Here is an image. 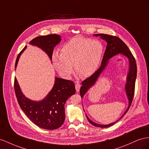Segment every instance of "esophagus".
Returning <instances> with one entry per match:
<instances>
[{
	"label": "esophagus",
	"mask_w": 149,
	"mask_h": 149,
	"mask_svg": "<svg viewBox=\"0 0 149 149\" xmlns=\"http://www.w3.org/2000/svg\"><path fill=\"white\" fill-rule=\"evenodd\" d=\"M75 89H76V91L79 92L80 91V84L79 82H76L75 84Z\"/></svg>",
	"instance_id": "obj_1"
}]
</instances>
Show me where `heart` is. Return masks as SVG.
Returning <instances> with one entry per match:
<instances>
[{
  "instance_id": "b5f03b06",
  "label": "heart",
  "mask_w": 149,
  "mask_h": 149,
  "mask_svg": "<svg viewBox=\"0 0 149 149\" xmlns=\"http://www.w3.org/2000/svg\"><path fill=\"white\" fill-rule=\"evenodd\" d=\"M104 46L99 40L87 38H72L62 46L61 54L52 57L55 69L62 77L69 79L74 70L82 77H88L95 72L101 61Z\"/></svg>"
}]
</instances>
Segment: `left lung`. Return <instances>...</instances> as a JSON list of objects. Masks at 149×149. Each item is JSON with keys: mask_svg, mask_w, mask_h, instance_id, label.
Instances as JSON below:
<instances>
[{"mask_svg": "<svg viewBox=\"0 0 149 149\" xmlns=\"http://www.w3.org/2000/svg\"><path fill=\"white\" fill-rule=\"evenodd\" d=\"M94 36H100L101 39L105 40L107 42V47H106L104 57L102 61V63L100 67L99 68V69L95 72L91 76L84 80L82 82V86L80 87V94L82 99L84 95L87 92L88 90L91 87H92L96 82V81L99 77L100 75L102 74V72L104 71L105 68L107 66L109 62V60L112 57L116 56L117 54H121L124 55L125 57L128 58L129 61V70L128 74L127 76V81L125 84V92L127 96V98L129 100V106L128 108L126 110V111L123 114V116L116 122L111 123V124L108 125H101L96 124L95 122L92 121L86 115V117L88 122L93 125L98 127H101V128H105V127H109L112 126L114 124H116L118 120H120L121 118L125 116V114L128 111L129 109L132 102L134 95V91H135V84L136 77H137V64H136L135 59L133 56L132 54L131 53L130 50L128 48V47L123 42L120 38H118L116 36H113L107 34H104V33H99V34H95Z\"/></svg>", "mask_w": 149, "mask_h": 149, "instance_id": "left-lung-1", "label": "left lung"}]
</instances>
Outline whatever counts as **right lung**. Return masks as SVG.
I'll list each match as a JSON object with an SVG mask.
<instances>
[{
    "label": "right lung",
    "mask_w": 149,
    "mask_h": 149,
    "mask_svg": "<svg viewBox=\"0 0 149 149\" xmlns=\"http://www.w3.org/2000/svg\"><path fill=\"white\" fill-rule=\"evenodd\" d=\"M61 36L50 34L36 37L30 44L40 48L52 60L54 48L61 41ZM27 46L19 54L16 59L15 69L17 65L20 55ZM14 89L20 107L33 124L42 129L54 130L59 128L65 120L64 105L67 100L75 93L74 83L69 80L56 77L52 90L45 98L40 101H33L23 94L19 83L15 77Z\"/></svg>",
    "instance_id": "obj_1"
}]
</instances>
